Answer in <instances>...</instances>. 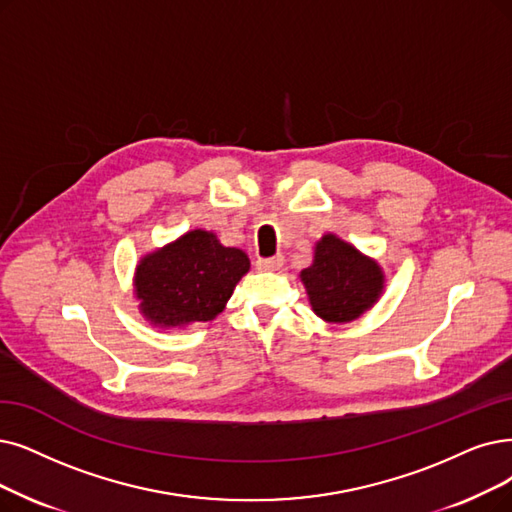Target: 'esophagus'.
<instances>
[{
	"label": "esophagus",
	"instance_id": "1",
	"mask_svg": "<svg viewBox=\"0 0 512 512\" xmlns=\"http://www.w3.org/2000/svg\"><path fill=\"white\" fill-rule=\"evenodd\" d=\"M283 267V256H271V258H258L256 260V269L258 271H279Z\"/></svg>",
	"mask_w": 512,
	"mask_h": 512
}]
</instances>
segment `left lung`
<instances>
[{
	"mask_svg": "<svg viewBox=\"0 0 512 512\" xmlns=\"http://www.w3.org/2000/svg\"><path fill=\"white\" fill-rule=\"evenodd\" d=\"M300 281L317 317L327 323H351L380 300L386 279L378 260L325 233L315 243L311 267L300 271Z\"/></svg>",
	"mask_w": 512,
	"mask_h": 512,
	"instance_id": "8db88e82",
	"label": "left lung"
}]
</instances>
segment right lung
<instances>
[{
	"instance_id": "obj_1",
	"label": "right lung",
	"mask_w": 512,
	"mask_h": 512,
	"mask_svg": "<svg viewBox=\"0 0 512 512\" xmlns=\"http://www.w3.org/2000/svg\"><path fill=\"white\" fill-rule=\"evenodd\" d=\"M250 258L222 245L216 233L193 229L140 258L132 279L138 311L161 330L216 319Z\"/></svg>"
}]
</instances>
